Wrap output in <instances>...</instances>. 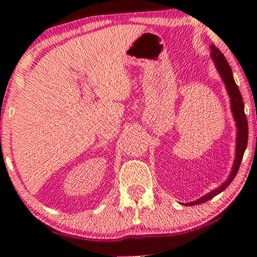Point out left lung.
<instances>
[{
    "label": "left lung",
    "mask_w": 257,
    "mask_h": 257,
    "mask_svg": "<svg viewBox=\"0 0 257 257\" xmlns=\"http://www.w3.org/2000/svg\"><path fill=\"white\" fill-rule=\"evenodd\" d=\"M211 56L213 61H214V64L219 71L221 78L225 85V88H227V92L230 97V103H231V111L233 114V119L236 121L237 125V144H236V156H234V162L232 165V170L228 179L225 180L222 185H221L219 188L212 190L211 193L206 194L205 196L201 197L196 201L190 202L184 204V205H197V204L205 203L210 201L217 194H220L221 191H223L227 187L231 184V181L234 179L237 172L239 170V167H240L241 160L243 153H245V150L247 147V141H248V123H247V118L245 114V111H243V102L242 97L240 94V90H239L238 86L234 82L231 68H230L227 59L224 58V55L221 53L219 49H216L215 45H211Z\"/></svg>",
    "instance_id": "1"
}]
</instances>
